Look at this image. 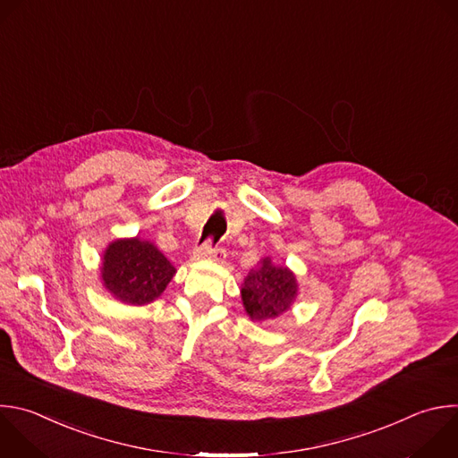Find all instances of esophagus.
Wrapping results in <instances>:
<instances>
[{
	"mask_svg": "<svg viewBox=\"0 0 458 458\" xmlns=\"http://www.w3.org/2000/svg\"><path fill=\"white\" fill-rule=\"evenodd\" d=\"M221 253H223V250H221L219 246H216V244L208 239L207 242H203V244L196 250L194 259H212V257H217V255H221Z\"/></svg>",
	"mask_w": 458,
	"mask_h": 458,
	"instance_id": "esophagus-1",
	"label": "esophagus"
}]
</instances>
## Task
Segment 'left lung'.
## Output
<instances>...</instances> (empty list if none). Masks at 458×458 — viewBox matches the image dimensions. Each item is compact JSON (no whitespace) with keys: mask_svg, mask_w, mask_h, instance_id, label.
Returning <instances> with one entry per match:
<instances>
[{"mask_svg":"<svg viewBox=\"0 0 458 458\" xmlns=\"http://www.w3.org/2000/svg\"><path fill=\"white\" fill-rule=\"evenodd\" d=\"M294 294V275L287 267H276L269 260H264L260 269L246 276L242 303L253 320H269L289 310Z\"/></svg>","mask_w":458,"mask_h":458,"instance_id":"left-lung-1","label":"left lung"}]
</instances>
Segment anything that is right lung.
Listing matches in <instances>:
<instances>
[{
    "label": "right lung",
    "instance_id": "1",
    "mask_svg": "<svg viewBox=\"0 0 458 458\" xmlns=\"http://www.w3.org/2000/svg\"><path fill=\"white\" fill-rule=\"evenodd\" d=\"M174 273L176 267L162 251L138 237L113 242L102 262L106 287L131 306L158 298Z\"/></svg>",
    "mask_w": 458,
    "mask_h": 458
}]
</instances>
